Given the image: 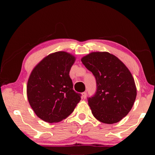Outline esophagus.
Listing matches in <instances>:
<instances>
[{
	"label": "esophagus",
	"instance_id": "34e87169",
	"mask_svg": "<svg viewBox=\"0 0 155 155\" xmlns=\"http://www.w3.org/2000/svg\"><path fill=\"white\" fill-rule=\"evenodd\" d=\"M86 97H87V93H86V92H83L82 93V98H84V99H85Z\"/></svg>",
	"mask_w": 155,
	"mask_h": 155
}]
</instances>
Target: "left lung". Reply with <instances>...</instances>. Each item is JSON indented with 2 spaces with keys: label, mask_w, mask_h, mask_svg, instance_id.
Segmentation results:
<instances>
[{
  "label": "left lung",
  "mask_w": 155,
  "mask_h": 155,
  "mask_svg": "<svg viewBox=\"0 0 155 155\" xmlns=\"http://www.w3.org/2000/svg\"><path fill=\"white\" fill-rule=\"evenodd\" d=\"M81 61L96 78L97 91L88 99L95 118L114 124L132 109L137 96L135 80L121 60L108 52H91Z\"/></svg>",
  "instance_id": "1"
}]
</instances>
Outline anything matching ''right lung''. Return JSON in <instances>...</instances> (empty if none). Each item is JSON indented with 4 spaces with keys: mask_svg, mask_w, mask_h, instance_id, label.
Returning <instances> with one entry per match:
<instances>
[{
    "mask_svg": "<svg viewBox=\"0 0 155 155\" xmlns=\"http://www.w3.org/2000/svg\"><path fill=\"white\" fill-rule=\"evenodd\" d=\"M75 61V56L69 52H55L44 57L31 71L27 86L28 101L44 122L56 123L65 119L80 102L69 75Z\"/></svg>",
    "mask_w": 155,
    "mask_h": 155,
    "instance_id": "obj_1",
    "label": "right lung"
}]
</instances>
